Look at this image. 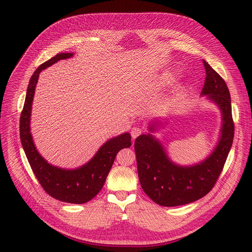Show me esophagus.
I'll return each mask as SVG.
<instances>
[{"label": "esophagus", "instance_id": "esophagus-1", "mask_svg": "<svg viewBox=\"0 0 252 252\" xmlns=\"http://www.w3.org/2000/svg\"><path fill=\"white\" fill-rule=\"evenodd\" d=\"M142 133H143V129L139 126H134L133 128L130 129V135H131V138H133V139H136Z\"/></svg>", "mask_w": 252, "mask_h": 252}]
</instances>
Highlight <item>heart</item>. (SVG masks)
<instances>
[{"label": "heart", "mask_w": 252, "mask_h": 252, "mask_svg": "<svg viewBox=\"0 0 252 252\" xmlns=\"http://www.w3.org/2000/svg\"><path fill=\"white\" fill-rule=\"evenodd\" d=\"M174 79H175L174 74H171V73H166V74H164V75L162 76V78H161V84H162L163 86L170 85L171 83H173Z\"/></svg>", "instance_id": "obj_1"}]
</instances>
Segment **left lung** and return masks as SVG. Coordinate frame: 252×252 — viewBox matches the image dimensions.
<instances>
[{"mask_svg": "<svg viewBox=\"0 0 252 252\" xmlns=\"http://www.w3.org/2000/svg\"><path fill=\"white\" fill-rule=\"evenodd\" d=\"M206 71L201 96L217 105L221 115L219 141L204 159L189 165L176 163L169 158L163 144L153 133L163 127L164 119H154L148 125V134L135 141L137 167L141 187L150 199L161 206H179L205 196L220 175L234 138L231 97L220 74L203 60Z\"/></svg>", "mask_w": 252, "mask_h": 252, "instance_id": "obj_1", "label": "left lung"}]
</instances>
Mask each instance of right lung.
Instances as JSON below:
<instances>
[{
  "label": "right lung",
  "mask_w": 252,
  "mask_h": 252,
  "mask_svg": "<svg viewBox=\"0 0 252 252\" xmlns=\"http://www.w3.org/2000/svg\"><path fill=\"white\" fill-rule=\"evenodd\" d=\"M72 56L73 53H59L39 65L32 75L20 115V140L33 174L44 190L57 200L83 204L92 200L100 192L112 167L116 154L124 148L130 147L131 138L126 131L109 139L87 163L76 168H62L53 165L38 153L31 133V115L39 73L59 60Z\"/></svg>",
  "instance_id": "obj_1"
}]
</instances>
